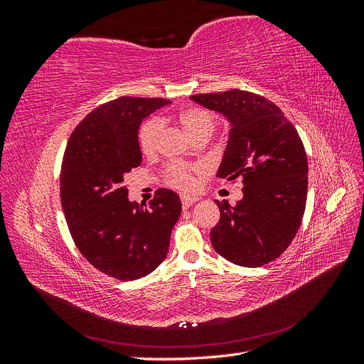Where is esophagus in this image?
<instances>
[{
	"instance_id": "esophagus-1",
	"label": "esophagus",
	"mask_w": 364,
	"mask_h": 364,
	"mask_svg": "<svg viewBox=\"0 0 364 364\" xmlns=\"http://www.w3.org/2000/svg\"><path fill=\"white\" fill-rule=\"evenodd\" d=\"M182 206H183V209H186V208H190V206H193L196 202H197V197H190V196H182Z\"/></svg>"
}]
</instances>
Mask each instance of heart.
Instances as JSON below:
<instances>
[{
    "label": "heart",
    "instance_id": "obj_1",
    "mask_svg": "<svg viewBox=\"0 0 364 364\" xmlns=\"http://www.w3.org/2000/svg\"><path fill=\"white\" fill-rule=\"evenodd\" d=\"M178 121L182 130L190 139L199 135H209L214 132L215 121L213 115L205 109L200 107H190L185 109L179 115ZM162 130V123L159 118H150L144 124L141 126L138 132V146L144 155H151L156 150L158 139ZM196 168L188 167L183 164H171L165 170V179L173 188L181 191H193L196 188Z\"/></svg>",
    "mask_w": 364,
    "mask_h": 364
}]
</instances>
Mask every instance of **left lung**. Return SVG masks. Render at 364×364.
I'll list each match as a JSON object with an SVG mask.
<instances>
[{"mask_svg":"<svg viewBox=\"0 0 364 364\" xmlns=\"http://www.w3.org/2000/svg\"><path fill=\"white\" fill-rule=\"evenodd\" d=\"M191 100L229 119L217 176L245 185L243 199L234 206L215 200L220 220L211 243L237 266H264L282 255L302 222L308 188L302 139L281 109L262 95L230 90L197 94Z\"/></svg>","mask_w":364,"mask_h":364,"instance_id":"8db88e82","label":"left lung"}]
</instances>
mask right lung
Here are the masks:
<instances>
[{
	"instance_id": "right-lung-1",
	"label": "right lung",
	"mask_w": 364,
	"mask_h": 364,
	"mask_svg": "<svg viewBox=\"0 0 364 364\" xmlns=\"http://www.w3.org/2000/svg\"><path fill=\"white\" fill-rule=\"evenodd\" d=\"M165 98L119 97L87 114L68 139L60 202L82 255L107 277L135 281L167 257L179 196L159 188L147 205L129 200L124 178L141 164L138 129Z\"/></svg>"
}]
</instances>
